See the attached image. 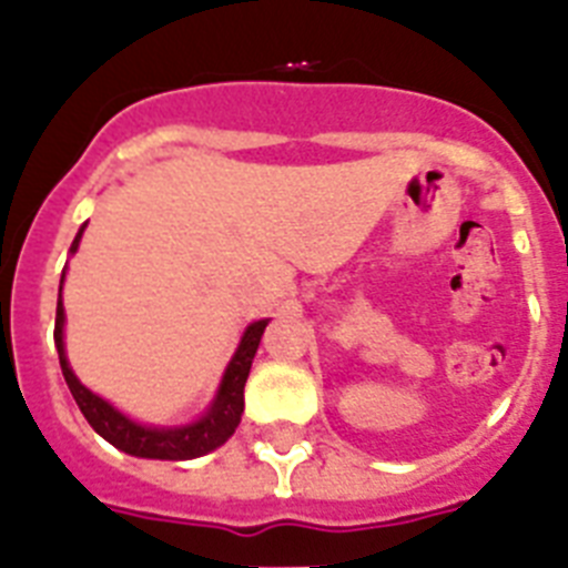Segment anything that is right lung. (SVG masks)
Masks as SVG:
<instances>
[{
  "label": "right lung",
  "mask_w": 568,
  "mask_h": 568,
  "mask_svg": "<svg viewBox=\"0 0 568 568\" xmlns=\"http://www.w3.org/2000/svg\"><path fill=\"white\" fill-rule=\"evenodd\" d=\"M85 225L80 227L74 242H71V254L78 251L80 236H83ZM65 280V271H63ZM63 280H60V297H57V323H54V346L60 355V369L69 384L74 402H78L80 413L85 422L92 424L94 433L106 438L109 445H114L123 454L138 456V459H166V462H184L199 459V456L211 454L216 447H222L233 430L240 427L242 409H245V381L254 364V355L260 349V337L268 326V321H256L245 328L240 346L233 352L231 364H227L222 384L216 389V398L211 407L204 409L202 418H195L193 424H181V427H159V424H141L135 418L123 416L121 409L112 407L106 398H100L98 393L80 384L74 369L69 366L63 343V326H65V308H63Z\"/></svg>",
  "instance_id": "1"
}]
</instances>
